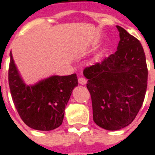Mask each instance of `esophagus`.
Instances as JSON below:
<instances>
[{
	"label": "esophagus",
	"mask_w": 155,
	"mask_h": 155,
	"mask_svg": "<svg viewBox=\"0 0 155 155\" xmlns=\"http://www.w3.org/2000/svg\"><path fill=\"white\" fill-rule=\"evenodd\" d=\"M78 81H79V83H80L81 85H84L85 84L87 83V80H86V79H84V78H82V77L79 78V79H78Z\"/></svg>",
	"instance_id": "esophagus-1"
}]
</instances>
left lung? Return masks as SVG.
<instances>
[{
  "label": "left lung",
  "instance_id": "obj_1",
  "mask_svg": "<svg viewBox=\"0 0 155 155\" xmlns=\"http://www.w3.org/2000/svg\"><path fill=\"white\" fill-rule=\"evenodd\" d=\"M117 28L120 35L117 51L84 70L93 120L107 130H120L132 123L147 87L148 70L142 44L125 29Z\"/></svg>",
  "mask_w": 155,
  "mask_h": 155
}]
</instances>
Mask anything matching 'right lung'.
Returning a JSON list of instances; mask_svg holds the SVG:
<instances>
[{
    "label": "right lung",
    "mask_w": 155,
    "mask_h": 155,
    "mask_svg": "<svg viewBox=\"0 0 155 155\" xmlns=\"http://www.w3.org/2000/svg\"><path fill=\"white\" fill-rule=\"evenodd\" d=\"M8 85L18 114L29 127L53 130L63 123L64 110L74 87L76 74L52 75L34 85H26L21 77L10 52Z\"/></svg>",
    "instance_id": "right-lung-1"
}]
</instances>
